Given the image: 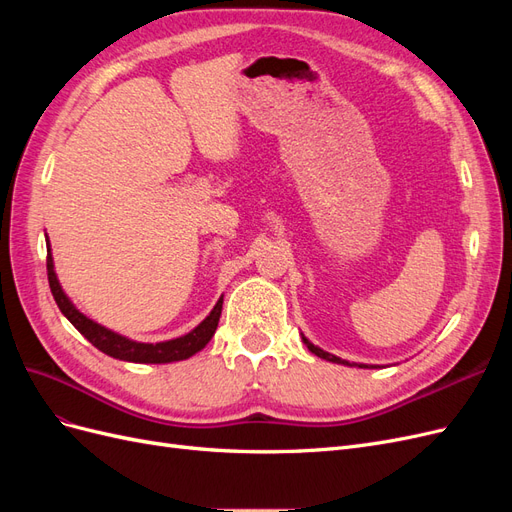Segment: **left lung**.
<instances>
[{"label":"left lung","mask_w":512,"mask_h":512,"mask_svg":"<svg viewBox=\"0 0 512 512\" xmlns=\"http://www.w3.org/2000/svg\"><path fill=\"white\" fill-rule=\"evenodd\" d=\"M303 344L309 348V352H314L316 356H320V359H327V361H331V363H339V365H356V363H348V361H342V359H339V356H335V354H329V352L320 350L318 346H314L312 342H309L307 337H303ZM359 367H367V365H359Z\"/></svg>","instance_id":"left-lung-1"}]
</instances>
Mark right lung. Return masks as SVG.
<instances>
[{"mask_svg":"<svg viewBox=\"0 0 512 512\" xmlns=\"http://www.w3.org/2000/svg\"><path fill=\"white\" fill-rule=\"evenodd\" d=\"M46 243H49V239H46ZM46 252H49V254H46V275H49V286H51V292H53V299H55L57 307L61 309V314H64L74 324V327L79 329V333L89 339L91 344H94L98 350H102L104 354L113 356V359L130 361V363L183 361V359H190V356L196 354L198 350H203L209 344V339L213 337L215 329H218L224 299L215 303V307L211 309V314L188 335H181L177 339H170V342H160V344L132 342V339L123 337V335H119L111 329H106L94 320H89L87 316H83L79 309L72 305V301L66 297V292L61 290L59 280L55 275L51 245L46 247Z\"/></svg>","mask_w":512,"mask_h":512,"instance_id":"obj_1","label":"right lung"}]
</instances>
